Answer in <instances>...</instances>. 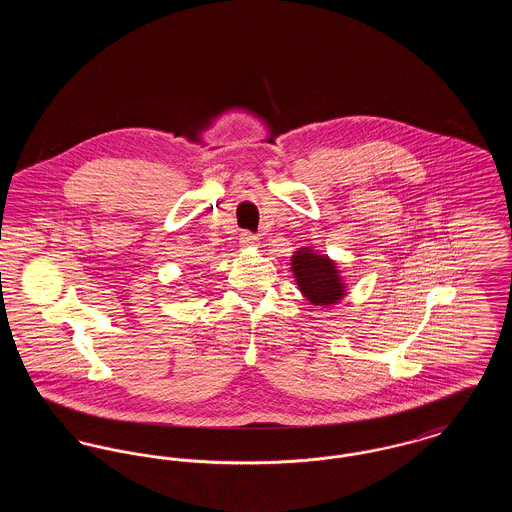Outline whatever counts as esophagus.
<instances>
[{"instance_id": "34e87169", "label": "esophagus", "mask_w": 512, "mask_h": 512, "mask_svg": "<svg viewBox=\"0 0 512 512\" xmlns=\"http://www.w3.org/2000/svg\"><path fill=\"white\" fill-rule=\"evenodd\" d=\"M240 244L244 245V247H257L259 238H257L255 234H251V232H244V234L240 236Z\"/></svg>"}]
</instances>
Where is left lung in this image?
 Listing matches in <instances>:
<instances>
[{"label": "left lung", "mask_w": 512, "mask_h": 512, "mask_svg": "<svg viewBox=\"0 0 512 512\" xmlns=\"http://www.w3.org/2000/svg\"><path fill=\"white\" fill-rule=\"evenodd\" d=\"M292 272L303 297L313 305H334L345 295L340 270L328 255L301 247L292 257Z\"/></svg>", "instance_id": "8db88e82"}]
</instances>
